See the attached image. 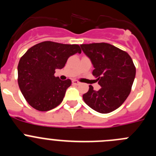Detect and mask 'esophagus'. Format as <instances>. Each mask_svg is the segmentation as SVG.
<instances>
[{"label":"esophagus","instance_id":"1","mask_svg":"<svg viewBox=\"0 0 156 156\" xmlns=\"http://www.w3.org/2000/svg\"><path fill=\"white\" fill-rule=\"evenodd\" d=\"M72 83H73V84L76 85V86H77V85L80 84V83L78 82V81H77V80H73V82H72Z\"/></svg>","mask_w":156,"mask_h":156}]
</instances>
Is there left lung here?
<instances>
[{
    "mask_svg": "<svg viewBox=\"0 0 156 156\" xmlns=\"http://www.w3.org/2000/svg\"><path fill=\"white\" fill-rule=\"evenodd\" d=\"M82 51L91 61L101 88L91 85L83 95L89 107L100 113H108L125 101L131 90L136 75L133 60L126 51L107 43L81 44Z\"/></svg>",
    "mask_w": 156,
    "mask_h": 156,
    "instance_id": "obj_1",
    "label": "left lung"
}]
</instances>
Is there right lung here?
Listing matches in <instances>:
<instances>
[{
  "label": "right lung",
  "instance_id": "1",
  "mask_svg": "<svg viewBox=\"0 0 156 156\" xmlns=\"http://www.w3.org/2000/svg\"><path fill=\"white\" fill-rule=\"evenodd\" d=\"M81 53L79 45L44 41L30 48L19 60L18 83L22 94L30 105L38 111H49L61 104L69 79L55 76L71 55Z\"/></svg>",
  "mask_w": 156,
  "mask_h": 156
}]
</instances>
